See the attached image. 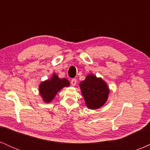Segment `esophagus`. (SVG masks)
<instances>
[{"instance_id":"esophagus-1","label":"esophagus","mask_w":150,"mask_h":150,"mask_svg":"<svg viewBox=\"0 0 150 150\" xmlns=\"http://www.w3.org/2000/svg\"><path fill=\"white\" fill-rule=\"evenodd\" d=\"M77 84V80L75 78H73L71 80V85L72 86H75Z\"/></svg>"}]
</instances>
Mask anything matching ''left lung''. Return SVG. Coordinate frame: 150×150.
Listing matches in <instances>:
<instances>
[{"label":"left lung","instance_id":"8db88e82","mask_svg":"<svg viewBox=\"0 0 150 150\" xmlns=\"http://www.w3.org/2000/svg\"><path fill=\"white\" fill-rule=\"evenodd\" d=\"M80 87L86 106L89 109L101 108L107 101L109 89L101 77L93 74L87 75L85 80L80 83Z\"/></svg>","mask_w":150,"mask_h":150}]
</instances>
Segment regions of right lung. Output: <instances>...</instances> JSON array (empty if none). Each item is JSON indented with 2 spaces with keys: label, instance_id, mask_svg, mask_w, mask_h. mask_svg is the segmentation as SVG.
Instances as JSON below:
<instances>
[{
  "label": "right lung",
  "instance_id": "right-lung-1",
  "mask_svg": "<svg viewBox=\"0 0 150 150\" xmlns=\"http://www.w3.org/2000/svg\"><path fill=\"white\" fill-rule=\"evenodd\" d=\"M70 82L65 78H59L56 73L39 85V91L43 101L50 103L56 97V94L65 87H69Z\"/></svg>",
  "mask_w": 150,
  "mask_h": 150
}]
</instances>
